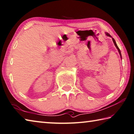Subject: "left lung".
Segmentation results:
<instances>
[{"mask_svg": "<svg viewBox=\"0 0 134 134\" xmlns=\"http://www.w3.org/2000/svg\"><path fill=\"white\" fill-rule=\"evenodd\" d=\"M106 35H107L108 36H110V37H111V35H110V34H109V33H106ZM112 39H113V42H114V44H115V46H116V48L118 49V51H119V54H120V56H121V52H120V49L119 48V47L117 46V44H116V41H115L114 38H112Z\"/></svg>", "mask_w": 134, "mask_h": 134, "instance_id": "left-lung-1", "label": "left lung"}]
</instances>
